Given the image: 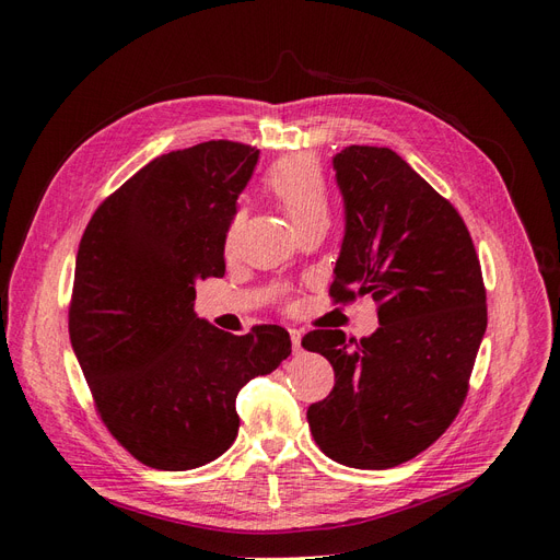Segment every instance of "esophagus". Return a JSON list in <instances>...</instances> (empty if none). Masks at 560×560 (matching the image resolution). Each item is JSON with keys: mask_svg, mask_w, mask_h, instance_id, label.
<instances>
[{"mask_svg": "<svg viewBox=\"0 0 560 560\" xmlns=\"http://www.w3.org/2000/svg\"><path fill=\"white\" fill-rule=\"evenodd\" d=\"M290 336H292V348H294V352H301L303 348H301V331L299 329H290Z\"/></svg>", "mask_w": 560, "mask_h": 560, "instance_id": "34e87169", "label": "esophagus"}]
</instances>
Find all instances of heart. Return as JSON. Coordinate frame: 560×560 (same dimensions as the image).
<instances>
[{
	"label": "heart",
	"instance_id": "1",
	"mask_svg": "<svg viewBox=\"0 0 560 560\" xmlns=\"http://www.w3.org/2000/svg\"><path fill=\"white\" fill-rule=\"evenodd\" d=\"M266 191L278 200V206L292 219L294 226L311 222L315 217H327L329 198L325 175L319 163L311 156H290L270 167L264 179ZM243 214L235 212L226 229V247L233 245L241 231Z\"/></svg>",
	"mask_w": 560,
	"mask_h": 560
}]
</instances>
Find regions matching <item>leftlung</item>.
I'll return each mask as SVG.
<instances>
[{
    "instance_id": "8db88e82",
    "label": "left lung",
    "mask_w": 560,
    "mask_h": 560,
    "mask_svg": "<svg viewBox=\"0 0 560 560\" xmlns=\"http://www.w3.org/2000/svg\"><path fill=\"white\" fill-rule=\"evenodd\" d=\"M331 163L346 233L329 294H371L381 327L362 341L341 329L303 336L336 374L308 425L331 460L387 469L460 411L488 322L481 266L463 217L393 149L352 144Z\"/></svg>"
}]
</instances>
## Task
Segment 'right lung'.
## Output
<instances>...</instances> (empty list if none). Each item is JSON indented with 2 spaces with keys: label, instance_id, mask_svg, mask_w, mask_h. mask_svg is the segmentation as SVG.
Returning a JSON list of instances; mask_svg holds the SVG:
<instances>
[{
  "label": "right lung",
  "instance_id": "1",
  "mask_svg": "<svg viewBox=\"0 0 560 560\" xmlns=\"http://www.w3.org/2000/svg\"><path fill=\"white\" fill-rule=\"evenodd\" d=\"M257 161L259 149L226 140L171 151L83 231L72 350L107 430L154 469H196L229 451L241 387L292 352L278 325L233 336L194 311L196 282L224 276L226 229Z\"/></svg>",
  "mask_w": 560,
  "mask_h": 560
}]
</instances>
